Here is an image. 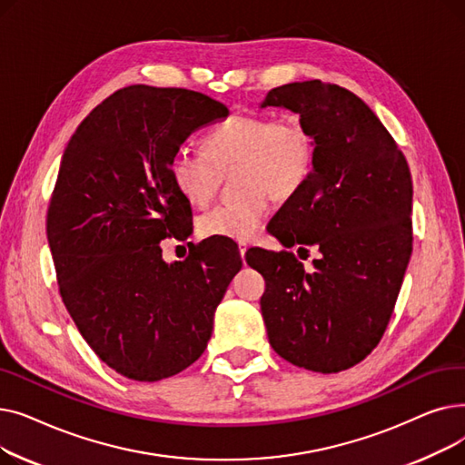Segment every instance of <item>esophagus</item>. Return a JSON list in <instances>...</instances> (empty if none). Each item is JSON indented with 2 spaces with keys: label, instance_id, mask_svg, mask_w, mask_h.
<instances>
[{
  "label": "esophagus",
  "instance_id": "obj_1",
  "mask_svg": "<svg viewBox=\"0 0 465 465\" xmlns=\"http://www.w3.org/2000/svg\"><path fill=\"white\" fill-rule=\"evenodd\" d=\"M247 251H249V245L245 241H239V254H241V258L245 260V254H247Z\"/></svg>",
  "mask_w": 465,
  "mask_h": 465
}]
</instances>
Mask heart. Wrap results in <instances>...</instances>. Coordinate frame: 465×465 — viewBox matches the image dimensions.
<instances>
[{"label":"heart","instance_id":"1","mask_svg":"<svg viewBox=\"0 0 465 465\" xmlns=\"http://www.w3.org/2000/svg\"><path fill=\"white\" fill-rule=\"evenodd\" d=\"M203 153L181 146L169 160V177L192 205H205L220 173L232 167L235 200L203 213L198 230L203 237L249 241L263 226L272 198L284 202L307 183L314 162V139L298 116L233 114L202 139Z\"/></svg>","mask_w":465,"mask_h":465}]
</instances>
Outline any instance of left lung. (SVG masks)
<instances>
[{
  "label": "left lung",
  "instance_id": "left-lung-1",
  "mask_svg": "<svg viewBox=\"0 0 465 465\" xmlns=\"http://www.w3.org/2000/svg\"><path fill=\"white\" fill-rule=\"evenodd\" d=\"M262 107L298 113L314 139L312 171L277 213L286 249L316 247L312 272L290 251H252L265 280L260 300L273 351L319 373L352 368L377 345L394 312L412 252V183L403 153L351 90L322 81L267 92ZM258 257L273 272L263 274ZM303 258V260H305Z\"/></svg>",
  "mask_w": 465,
  "mask_h": 465
}]
</instances>
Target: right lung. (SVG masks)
<instances>
[{"instance_id": "obj_1", "label": "right lung", "mask_w": 465, "mask_h": 465, "mask_svg": "<svg viewBox=\"0 0 465 465\" xmlns=\"http://www.w3.org/2000/svg\"><path fill=\"white\" fill-rule=\"evenodd\" d=\"M228 114L200 92L134 84L92 109L64 151L46 213L60 296L90 349L128 379L162 381L198 360L241 270V256L209 241L184 262L160 249L192 213L171 156Z\"/></svg>"}]
</instances>
